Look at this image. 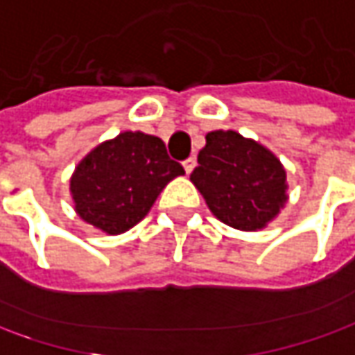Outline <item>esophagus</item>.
<instances>
[{"label": "esophagus", "mask_w": 355, "mask_h": 355, "mask_svg": "<svg viewBox=\"0 0 355 355\" xmlns=\"http://www.w3.org/2000/svg\"><path fill=\"white\" fill-rule=\"evenodd\" d=\"M182 166H184L187 175H191V173H193V168H194V166H196V159H194V157H189L187 161L182 162Z\"/></svg>", "instance_id": "1"}]
</instances>
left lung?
<instances>
[{
    "instance_id": "1",
    "label": "left lung",
    "mask_w": 355,
    "mask_h": 355,
    "mask_svg": "<svg viewBox=\"0 0 355 355\" xmlns=\"http://www.w3.org/2000/svg\"><path fill=\"white\" fill-rule=\"evenodd\" d=\"M191 180L220 223L244 232L266 228L288 200L280 159L236 131L208 132Z\"/></svg>"
}]
</instances>
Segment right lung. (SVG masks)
<instances>
[{"label": "right lung", "mask_w": 355, "mask_h": 355, "mask_svg": "<svg viewBox=\"0 0 355 355\" xmlns=\"http://www.w3.org/2000/svg\"><path fill=\"white\" fill-rule=\"evenodd\" d=\"M184 168L166 155L159 137L119 132L75 166L69 191L81 220L105 234H123L148 214L157 196Z\"/></svg>", "instance_id": "right-lung-1"}]
</instances>
